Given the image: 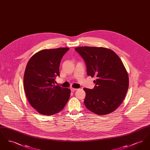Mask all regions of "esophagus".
Instances as JSON below:
<instances>
[{"instance_id":"obj_1","label":"esophagus","mask_w":150,"mask_h":150,"mask_svg":"<svg viewBox=\"0 0 150 150\" xmlns=\"http://www.w3.org/2000/svg\"><path fill=\"white\" fill-rule=\"evenodd\" d=\"M70 89H71V92H74V91H77V90H78V89H76V88H71Z\"/></svg>"}]
</instances>
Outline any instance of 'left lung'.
Segmentation results:
<instances>
[{
  "mask_svg": "<svg viewBox=\"0 0 150 150\" xmlns=\"http://www.w3.org/2000/svg\"><path fill=\"white\" fill-rule=\"evenodd\" d=\"M86 63L87 75L96 77L93 89L84 88L86 107L97 115L108 114L124 100L129 86L127 71L113 50L93 47L75 48Z\"/></svg>",
  "mask_w": 150,
  "mask_h": 150,
  "instance_id": "left-lung-1",
  "label": "left lung"
}]
</instances>
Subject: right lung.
Wrapping results in <instances>:
<instances>
[{"label":"right lung","mask_w":150,"mask_h":150,"mask_svg":"<svg viewBox=\"0 0 150 150\" xmlns=\"http://www.w3.org/2000/svg\"><path fill=\"white\" fill-rule=\"evenodd\" d=\"M69 48L44 50L29 59L23 77L25 94L31 106L39 113L56 114L63 110L70 96V89L55 86L59 64Z\"/></svg>","instance_id":"1"}]
</instances>
